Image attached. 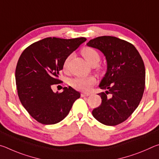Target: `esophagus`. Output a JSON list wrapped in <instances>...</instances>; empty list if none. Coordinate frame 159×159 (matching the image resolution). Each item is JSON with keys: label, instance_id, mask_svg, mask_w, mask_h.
Wrapping results in <instances>:
<instances>
[{"label": "esophagus", "instance_id": "obj_1", "mask_svg": "<svg viewBox=\"0 0 159 159\" xmlns=\"http://www.w3.org/2000/svg\"><path fill=\"white\" fill-rule=\"evenodd\" d=\"M90 95V94L88 93H81V94H80L81 97H88V96H89Z\"/></svg>", "mask_w": 159, "mask_h": 159}]
</instances>
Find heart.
Here are the masks:
<instances>
[{
  "mask_svg": "<svg viewBox=\"0 0 159 159\" xmlns=\"http://www.w3.org/2000/svg\"><path fill=\"white\" fill-rule=\"evenodd\" d=\"M81 54L86 61L91 66H96L100 61V55L96 50L90 47L83 48ZM72 57V55H69L63 62V70L67 71L69 61ZM96 83V79L93 76H82L76 77L71 80V85L74 88L83 92H88L90 90L92 86Z\"/></svg>",
  "mask_w": 159,
  "mask_h": 159,
  "instance_id": "1",
  "label": "heart"
}]
</instances>
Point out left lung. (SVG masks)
<instances>
[{
    "mask_svg": "<svg viewBox=\"0 0 159 159\" xmlns=\"http://www.w3.org/2000/svg\"><path fill=\"white\" fill-rule=\"evenodd\" d=\"M87 45L100 50L107 62V71L99 85L106 91L99 93L102 104L93 109V116L106 125L120 124L137 109L143 95V60L133 44L116 37L99 36Z\"/></svg>",
    "mask_w": 159,
    "mask_h": 159,
    "instance_id": "8db88e82",
    "label": "left lung"
}]
</instances>
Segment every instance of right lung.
Segmentation results:
<instances>
[{
    "label": "right lung",
    "mask_w": 159,
    "mask_h": 159,
    "mask_svg": "<svg viewBox=\"0 0 159 159\" xmlns=\"http://www.w3.org/2000/svg\"><path fill=\"white\" fill-rule=\"evenodd\" d=\"M46 38L34 43L23 51L17 61L15 80L21 104L38 122L52 125L60 122L80 96L71 87L54 93L52 85L60 83V71L69 55L86 41Z\"/></svg>",
    "instance_id": "obj_1"
}]
</instances>
